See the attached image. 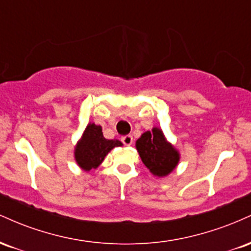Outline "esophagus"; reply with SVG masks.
I'll list each match as a JSON object with an SVG mask.
<instances>
[{"instance_id": "obj_1", "label": "esophagus", "mask_w": 251, "mask_h": 251, "mask_svg": "<svg viewBox=\"0 0 251 251\" xmlns=\"http://www.w3.org/2000/svg\"><path fill=\"white\" fill-rule=\"evenodd\" d=\"M122 142L125 144L126 146H129V145H132V143H133V137H132V135H125V137H123L122 138Z\"/></svg>"}]
</instances>
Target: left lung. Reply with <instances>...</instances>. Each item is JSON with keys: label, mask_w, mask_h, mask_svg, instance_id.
Returning <instances> with one entry per match:
<instances>
[{"label": "left lung", "mask_w": 251, "mask_h": 251, "mask_svg": "<svg viewBox=\"0 0 251 251\" xmlns=\"http://www.w3.org/2000/svg\"><path fill=\"white\" fill-rule=\"evenodd\" d=\"M135 149L144 165L158 178L166 177L171 174L177 168L180 159L179 151L166 139L159 127L144 132L135 142Z\"/></svg>", "instance_id": "8db88e82"}]
</instances>
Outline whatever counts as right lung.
Masks as SVG:
<instances>
[{
  "instance_id": "add662e5",
  "label": "right lung",
  "mask_w": 251,
  "mask_h": 251,
  "mask_svg": "<svg viewBox=\"0 0 251 251\" xmlns=\"http://www.w3.org/2000/svg\"><path fill=\"white\" fill-rule=\"evenodd\" d=\"M118 146H123L120 140L106 139L101 126L89 123L75 144L74 159L80 169L88 172L92 169L99 168L106 155Z\"/></svg>"
}]
</instances>
